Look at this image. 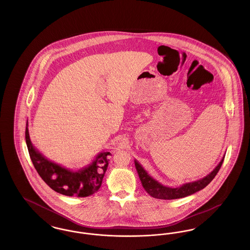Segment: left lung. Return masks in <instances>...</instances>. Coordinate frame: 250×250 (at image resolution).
<instances>
[{"mask_svg": "<svg viewBox=\"0 0 250 250\" xmlns=\"http://www.w3.org/2000/svg\"><path fill=\"white\" fill-rule=\"evenodd\" d=\"M224 157L225 156H223L218 165L205 177L190 183L183 184L178 188H169L160 184L155 179L150 176V174L143 168V167L136 159L134 161L138 174L142 181L143 188L150 196L154 197L155 199L161 200H175L190 196L198 191L202 190L206 186H208L211 183V181L214 178V176L217 174L219 168L221 167Z\"/></svg>", "mask_w": 250, "mask_h": 250, "instance_id": "8db88e82", "label": "left lung"}]
</instances>
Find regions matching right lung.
Returning a JSON list of instances; mask_svg holds the SVG:
<instances>
[{"instance_id": "add662e5", "label": "right lung", "mask_w": 250, "mask_h": 250, "mask_svg": "<svg viewBox=\"0 0 250 250\" xmlns=\"http://www.w3.org/2000/svg\"><path fill=\"white\" fill-rule=\"evenodd\" d=\"M25 140L36 171L53 190L69 197L83 198L95 194L100 188L108 165L109 152L99 153L91 164L74 171L49 160L36 149L30 139L28 121Z\"/></svg>"}]
</instances>
